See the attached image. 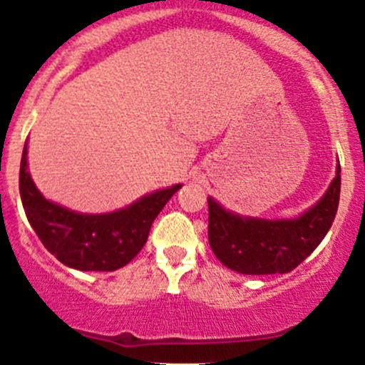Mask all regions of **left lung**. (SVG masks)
<instances>
[{
    "mask_svg": "<svg viewBox=\"0 0 365 365\" xmlns=\"http://www.w3.org/2000/svg\"><path fill=\"white\" fill-rule=\"evenodd\" d=\"M340 198V165L324 198L297 220H255L227 212L209 198V243L217 259L247 275L288 274L328 234Z\"/></svg>",
    "mask_w": 365,
    "mask_h": 365,
    "instance_id": "1",
    "label": "left lung"
}]
</instances>
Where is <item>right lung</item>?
<instances>
[{
    "label": "right lung",
    "instance_id": "obj_1",
    "mask_svg": "<svg viewBox=\"0 0 365 365\" xmlns=\"http://www.w3.org/2000/svg\"><path fill=\"white\" fill-rule=\"evenodd\" d=\"M182 185L156 190L128 209L110 214H77L43 198L26 169V144L19 169V192L29 223L44 248L66 267L113 272L145 245L151 225Z\"/></svg>",
    "mask_w": 365,
    "mask_h": 365
}]
</instances>
